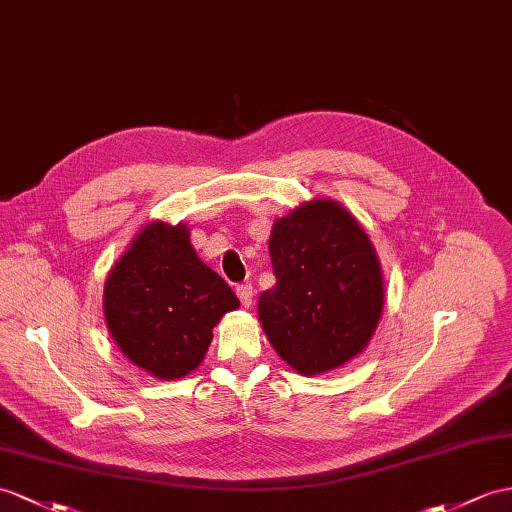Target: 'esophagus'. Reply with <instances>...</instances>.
I'll return each instance as SVG.
<instances>
[{
    "label": "esophagus",
    "instance_id": "obj_1",
    "mask_svg": "<svg viewBox=\"0 0 512 512\" xmlns=\"http://www.w3.org/2000/svg\"><path fill=\"white\" fill-rule=\"evenodd\" d=\"M236 295H239L243 306H249V304H252V299H254V286L247 284V282L236 284Z\"/></svg>",
    "mask_w": 512,
    "mask_h": 512
}]
</instances>
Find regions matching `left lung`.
Instances as JSON below:
<instances>
[{
	"instance_id": "obj_1",
	"label": "left lung",
	"mask_w": 512,
	"mask_h": 512,
	"mask_svg": "<svg viewBox=\"0 0 512 512\" xmlns=\"http://www.w3.org/2000/svg\"><path fill=\"white\" fill-rule=\"evenodd\" d=\"M276 286L258 299L269 343L302 376L365 350L382 306V271L369 236L347 210L315 199L273 223Z\"/></svg>"
}]
</instances>
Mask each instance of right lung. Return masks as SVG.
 Returning <instances> with one entry per match:
<instances>
[{"label": "right lung", "instance_id": "1", "mask_svg": "<svg viewBox=\"0 0 512 512\" xmlns=\"http://www.w3.org/2000/svg\"><path fill=\"white\" fill-rule=\"evenodd\" d=\"M236 308L239 297L197 258L189 230L162 221L143 228L104 286L112 339L134 365L162 380L202 363L217 321Z\"/></svg>", "mask_w": 512, "mask_h": 512}]
</instances>
